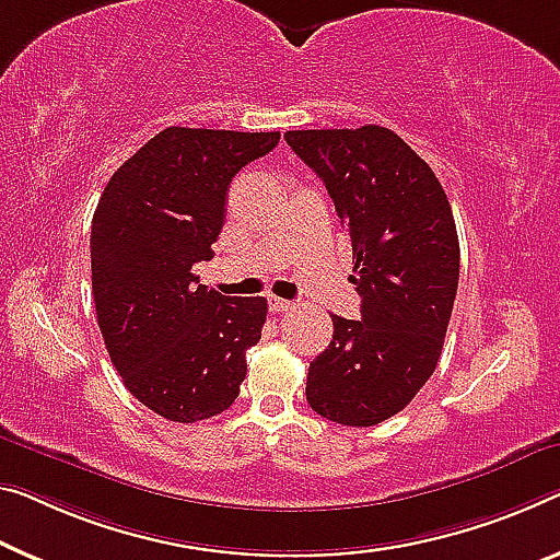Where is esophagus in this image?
<instances>
[{
	"label": "esophagus",
	"instance_id": "esophagus-1",
	"mask_svg": "<svg viewBox=\"0 0 560 560\" xmlns=\"http://www.w3.org/2000/svg\"><path fill=\"white\" fill-rule=\"evenodd\" d=\"M268 305H270L272 313H288V310H292L290 300H282V298H275V295L268 298Z\"/></svg>",
	"mask_w": 560,
	"mask_h": 560
}]
</instances>
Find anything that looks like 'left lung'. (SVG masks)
Instances as JSON below:
<instances>
[{
	"label": "left lung",
	"mask_w": 560,
	"mask_h": 560,
	"mask_svg": "<svg viewBox=\"0 0 560 560\" xmlns=\"http://www.w3.org/2000/svg\"><path fill=\"white\" fill-rule=\"evenodd\" d=\"M285 140L323 179L352 247L360 320L332 315V340L307 370V402L368 428L416 398L448 330L460 245L435 172L388 127L292 130Z\"/></svg>",
	"instance_id": "left-lung-1"
}]
</instances>
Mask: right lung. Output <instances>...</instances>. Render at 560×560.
I'll return each instance as SVG.
<instances>
[{
	"label": "right lung",
	"mask_w": 560,
	"mask_h": 560,
	"mask_svg": "<svg viewBox=\"0 0 560 560\" xmlns=\"http://www.w3.org/2000/svg\"><path fill=\"white\" fill-rule=\"evenodd\" d=\"M280 132L167 127L119 167L92 218V295L112 365L142 406L175 423L228 410L268 300L200 285L232 177Z\"/></svg>",
	"instance_id": "1"
}]
</instances>
